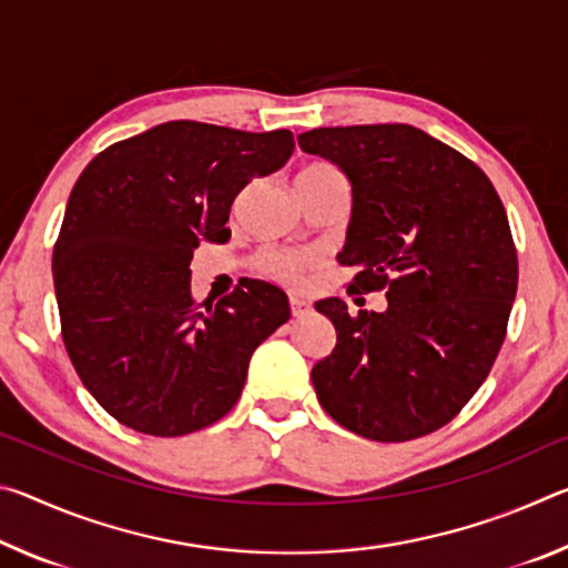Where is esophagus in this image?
Wrapping results in <instances>:
<instances>
[{
  "mask_svg": "<svg viewBox=\"0 0 568 568\" xmlns=\"http://www.w3.org/2000/svg\"><path fill=\"white\" fill-rule=\"evenodd\" d=\"M291 313L293 318H305V315H311V303L303 301V297L291 295Z\"/></svg>",
  "mask_w": 568,
  "mask_h": 568,
  "instance_id": "34e87169",
  "label": "esophagus"
}]
</instances>
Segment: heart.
Listing matches in <instances>:
<instances>
[{"mask_svg": "<svg viewBox=\"0 0 568 568\" xmlns=\"http://www.w3.org/2000/svg\"><path fill=\"white\" fill-rule=\"evenodd\" d=\"M343 175L328 162H313V165L303 168L297 172V180L295 185H315V182H325V180H341ZM313 257L305 255V253H297V255H287V253H265L261 267L273 277H281V281H297L301 273L305 271L307 265H311Z\"/></svg>", "mask_w": 568, "mask_h": 568, "instance_id": "1", "label": "heart"}]
</instances>
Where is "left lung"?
I'll return each instance as SVG.
<instances>
[{
  "instance_id": "left-lung-1",
  "label": "left lung",
  "mask_w": 568,
  "mask_h": 568,
  "mask_svg": "<svg viewBox=\"0 0 568 568\" xmlns=\"http://www.w3.org/2000/svg\"><path fill=\"white\" fill-rule=\"evenodd\" d=\"M307 155L338 165L353 207L338 263L348 293L386 291L383 313L328 315L335 348L313 365L321 406L381 444L434 434L486 381L518 285L516 247L491 180L410 124H353L297 134Z\"/></svg>"
}]
</instances>
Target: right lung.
Returning <instances> with one entry per match:
<instances>
[{"label":"right lung","mask_w":568,"mask_h":568,"mask_svg":"<svg viewBox=\"0 0 568 568\" xmlns=\"http://www.w3.org/2000/svg\"><path fill=\"white\" fill-rule=\"evenodd\" d=\"M293 148L287 130L175 120L114 142L74 182L52 255L62 338L122 426L172 438L220 420L257 345L291 318L263 281L197 305L190 261L200 240L225 243L237 192Z\"/></svg>","instance_id":"add662e5"}]
</instances>
